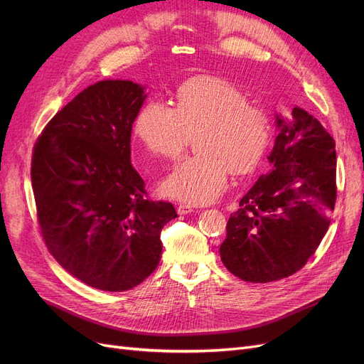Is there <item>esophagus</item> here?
<instances>
[{"label":"esophagus","instance_id":"esophagus-1","mask_svg":"<svg viewBox=\"0 0 364 364\" xmlns=\"http://www.w3.org/2000/svg\"><path fill=\"white\" fill-rule=\"evenodd\" d=\"M177 213H178V215H187V214L195 213V209L192 206H188V205H180L177 208Z\"/></svg>","mask_w":364,"mask_h":364}]
</instances>
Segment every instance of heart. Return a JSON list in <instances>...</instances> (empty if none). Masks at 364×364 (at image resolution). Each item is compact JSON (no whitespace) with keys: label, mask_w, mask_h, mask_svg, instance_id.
I'll return each mask as SVG.
<instances>
[{"label":"heart","mask_w":364,"mask_h":364,"mask_svg":"<svg viewBox=\"0 0 364 364\" xmlns=\"http://www.w3.org/2000/svg\"><path fill=\"white\" fill-rule=\"evenodd\" d=\"M198 155L176 165L162 181V193L190 205L217 200L236 176L255 169L272 141V119L251 106L232 84L218 78L187 81L177 92V110L150 100L139 112L134 134L153 156L174 159L188 136Z\"/></svg>","instance_id":"b5f03b06"}]
</instances>
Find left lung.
<instances>
[{
  "mask_svg": "<svg viewBox=\"0 0 364 364\" xmlns=\"http://www.w3.org/2000/svg\"><path fill=\"white\" fill-rule=\"evenodd\" d=\"M272 165L239 202L220 246L236 277L267 283L292 276L328 232L336 200L335 141L324 127L295 106L274 114Z\"/></svg>",
  "mask_w": 364,
  "mask_h": 364,
  "instance_id": "obj_1",
  "label": "left lung"
}]
</instances>
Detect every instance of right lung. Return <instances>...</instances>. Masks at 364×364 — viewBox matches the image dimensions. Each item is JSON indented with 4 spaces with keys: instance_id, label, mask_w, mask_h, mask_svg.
Wrapping results in <instances>:
<instances>
[{
    "instance_id": "obj_1",
    "label": "right lung",
    "mask_w": 364,
    "mask_h": 364,
    "mask_svg": "<svg viewBox=\"0 0 364 364\" xmlns=\"http://www.w3.org/2000/svg\"><path fill=\"white\" fill-rule=\"evenodd\" d=\"M144 90L128 80L90 85L48 122L33 149L32 188L48 251L100 291H129L155 272L162 227L177 217L171 203L146 198L131 165Z\"/></svg>"
}]
</instances>
